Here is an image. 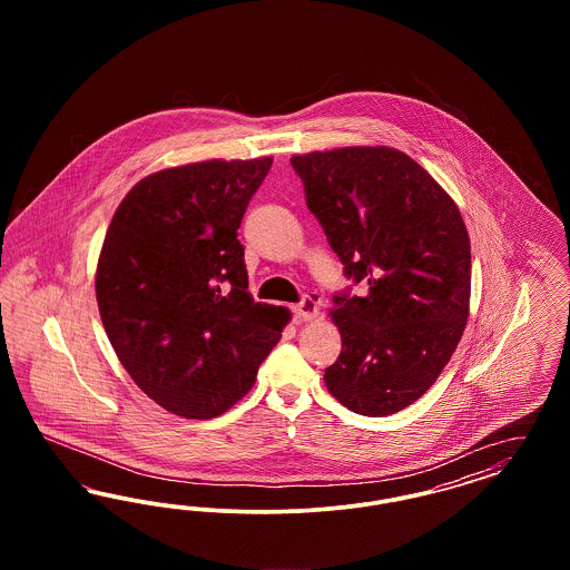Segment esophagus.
<instances>
[{
    "instance_id": "1",
    "label": "esophagus",
    "mask_w": 570,
    "mask_h": 570,
    "mask_svg": "<svg viewBox=\"0 0 570 570\" xmlns=\"http://www.w3.org/2000/svg\"><path fill=\"white\" fill-rule=\"evenodd\" d=\"M321 314V301L316 295H305L301 303L295 305V316L298 321H314Z\"/></svg>"
}]
</instances>
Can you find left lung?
I'll return each instance as SVG.
<instances>
[{
  "label": "left lung",
  "instance_id": "left-lung-1",
  "mask_svg": "<svg viewBox=\"0 0 570 570\" xmlns=\"http://www.w3.org/2000/svg\"><path fill=\"white\" fill-rule=\"evenodd\" d=\"M307 209L363 295H333L342 353L328 393L365 416L416 402L460 344L470 239L455 200L410 156L344 147L291 158Z\"/></svg>",
  "mask_w": 570,
  "mask_h": 570
}]
</instances>
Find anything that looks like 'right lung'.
<instances>
[{"instance_id": "1", "label": "right lung", "mask_w": 570, "mask_h": 570, "mask_svg": "<svg viewBox=\"0 0 570 570\" xmlns=\"http://www.w3.org/2000/svg\"><path fill=\"white\" fill-rule=\"evenodd\" d=\"M272 158L140 179L110 219L96 298L126 372L164 410L214 419L252 389L291 321L247 293L237 228Z\"/></svg>"}]
</instances>
